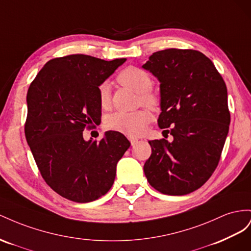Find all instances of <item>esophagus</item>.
Segmentation results:
<instances>
[{"label":"esophagus","instance_id":"esophagus-1","mask_svg":"<svg viewBox=\"0 0 251 251\" xmlns=\"http://www.w3.org/2000/svg\"><path fill=\"white\" fill-rule=\"evenodd\" d=\"M129 141H130V143H131V145H135V143H137L138 141H139V139H137V138H129Z\"/></svg>","mask_w":251,"mask_h":251}]
</instances>
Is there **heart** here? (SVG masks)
I'll list each match as a JSON object with an SVG mask.
<instances>
[{
    "label": "heart",
    "instance_id": "heart-1",
    "mask_svg": "<svg viewBox=\"0 0 251 251\" xmlns=\"http://www.w3.org/2000/svg\"><path fill=\"white\" fill-rule=\"evenodd\" d=\"M120 84L129 87L139 94L138 102L149 107L150 109H156L160 105V98L151 90L152 78L146 70L129 66L123 69L118 75ZM98 97L100 106L103 109H109L111 106L110 85L108 82H103L98 86ZM151 116L146 109H139L132 112L117 111L109 114L105 120L107 129L124 133L129 137H138L146 130Z\"/></svg>",
    "mask_w": 251,
    "mask_h": 251
}]
</instances>
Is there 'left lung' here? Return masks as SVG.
Returning <instances> with one entry per match:
<instances>
[{
    "label": "left lung",
    "mask_w": 251,
    "mask_h": 251,
    "mask_svg": "<svg viewBox=\"0 0 251 251\" xmlns=\"http://www.w3.org/2000/svg\"><path fill=\"white\" fill-rule=\"evenodd\" d=\"M143 67L161 83L157 123L174 137L171 143L149 141L145 176L164 195H188L208 181L220 162L230 123L226 84L213 63L193 49L160 50Z\"/></svg>",
    "instance_id": "left-lung-1"
}]
</instances>
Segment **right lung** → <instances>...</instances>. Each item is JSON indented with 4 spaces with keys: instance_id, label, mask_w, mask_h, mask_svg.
<instances>
[{
    "instance_id": "1",
    "label": "right lung",
    "mask_w": 251,
    "mask_h": 251,
    "mask_svg": "<svg viewBox=\"0 0 251 251\" xmlns=\"http://www.w3.org/2000/svg\"><path fill=\"white\" fill-rule=\"evenodd\" d=\"M126 59L70 54L48 61L27 92L25 137L46 184L61 197L88 203L106 195L130 142L118 131L86 142L101 121L98 86Z\"/></svg>"
}]
</instances>
